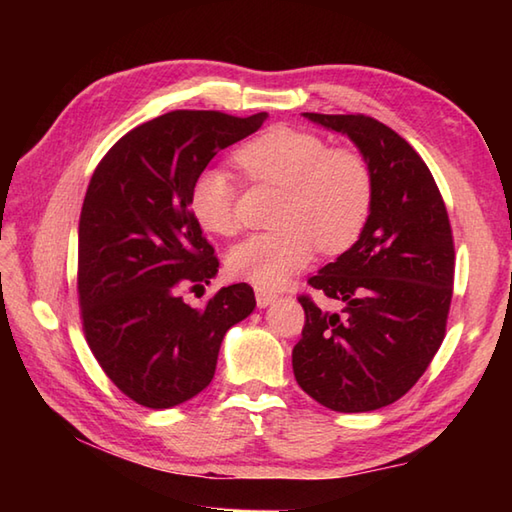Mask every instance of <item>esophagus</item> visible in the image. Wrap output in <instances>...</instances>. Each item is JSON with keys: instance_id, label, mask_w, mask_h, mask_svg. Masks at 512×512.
<instances>
[{"instance_id": "34e87169", "label": "esophagus", "mask_w": 512, "mask_h": 512, "mask_svg": "<svg viewBox=\"0 0 512 512\" xmlns=\"http://www.w3.org/2000/svg\"><path fill=\"white\" fill-rule=\"evenodd\" d=\"M255 299H257V306L259 308H268L270 303L277 299V295H275V292L266 290V288H255Z\"/></svg>"}]
</instances>
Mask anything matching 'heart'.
I'll return each mask as SVG.
<instances>
[{
	"mask_svg": "<svg viewBox=\"0 0 512 512\" xmlns=\"http://www.w3.org/2000/svg\"><path fill=\"white\" fill-rule=\"evenodd\" d=\"M235 165L253 184L281 189L273 224L237 244L231 275L257 288H279L306 266L314 248L336 255L350 248L372 213L374 178L354 149L332 147L317 134L279 125L235 151ZM193 217L209 233L239 231L237 189L226 171L206 167L191 182Z\"/></svg>",
	"mask_w": 512,
	"mask_h": 512,
	"instance_id": "obj_1",
	"label": "heart"
}]
</instances>
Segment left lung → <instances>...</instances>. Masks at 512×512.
I'll return each mask as SVG.
<instances>
[{
  "label": "left lung",
  "mask_w": 512,
  "mask_h": 512,
  "mask_svg": "<svg viewBox=\"0 0 512 512\" xmlns=\"http://www.w3.org/2000/svg\"><path fill=\"white\" fill-rule=\"evenodd\" d=\"M354 140L372 169V213L358 242L308 279L341 301L306 312L292 350L299 387L341 413L402 398L427 372L447 334L455 248L447 206L429 167L405 138L365 114H303Z\"/></svg>",
  "instance_id": "1"
}]
</instances>
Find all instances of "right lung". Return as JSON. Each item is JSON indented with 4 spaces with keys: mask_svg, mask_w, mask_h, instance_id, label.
<instances>
[{
    "mask_svg": "<svg viewBox=\"0 0 512 512\" xmlns=\"http://www.w3.org/2000/svg\"><path fill=\"white\" fill-rule=\"evenodd\" d=\"M239 118L176 110L134 127L96 165L79 220L83 334L107 378L149 409L198 396L215 374L228 328L255 308L253 288H220L191 308L220 262L189 204L191 182L217 151L257 132Z\"/></svg>",
    "mask_w": 512,
    "mask_h": 512,
    "instance_id": "right-lung-1",
    "label": "right lung"
}]
</instances>
